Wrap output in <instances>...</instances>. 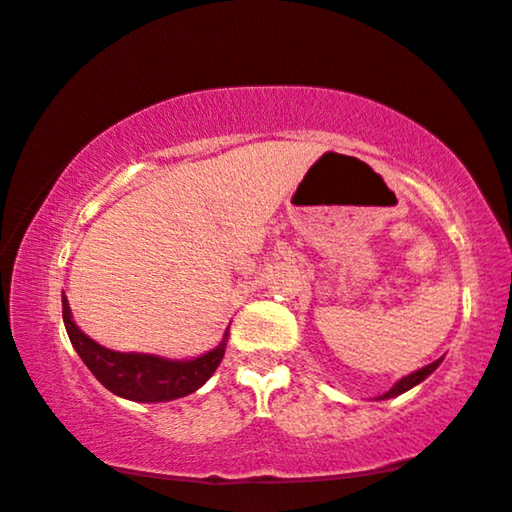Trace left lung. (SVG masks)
Masks as SVG:
<instances>
[{
    "label": "left lung",
    "mask_w": 512,
    "mask_h": 512,
    "mask_svg": "<svg viewBox=\"0 0 512 512\" xmlns=\"http://www.w3.org/2000/svg\"><path fill=\"white\" fill-rule=\"evenodd\" d=\"M442 363V358H438L435 360V363H431V365H426V367H421V370H417V372H412V374H407V377H403L398 381V384H393V388L391 391H386L384 395H379V400H386V398H395V395H400V393H405V391H410V388H414L417 384H421V381H424L428 374L431 372H435V367H438Z\"/></svg>",
    "instance_id": "obj_1"
}]
</instances>
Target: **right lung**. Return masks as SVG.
Instances as JSON below:
<instances>
[{"label": "right lung", "instance_id": "1", "mask_svg": "<svg viewBox=\"0 0 512 512\" xmlns=\"http://www.w3.org/2000/svg\"><path fill=\"white\" fill-rule=\"evenodd\" d=\"M63 320L70 342L93 377L107 391L135 403H166L185 398L213 377L227 349V332L220 346L192 360H170L152 353H121L93 342L72 320L70 304L63 295Z\"/></svg>", "mask_w": 512, "mask_h": 512}]
</instances>
